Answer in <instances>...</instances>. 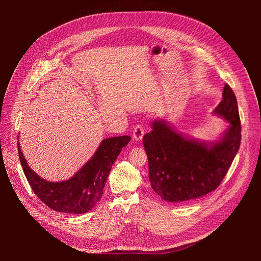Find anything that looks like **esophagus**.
Listing matches in <instances>:
<instances>
[{
    "label": "esophagus",
    "instance_id": "1",
    "mask_svg": "<svg viewBox=\"0 0 261 261\" xmlns=\"http://www.w3.org/2000/svg\"><path fill=\"white\" fill-rule=\"evenodd\" d=\"M143 134H144V130H143L142 126L136 125L133 130V139H135L136 141H140L143 137Z\"/></svg>",
    "mask_w": 261,
    "mask_h": 261
}]
</instances>
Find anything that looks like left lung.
Listing matches in <instances>:
<instances>
[{
  "label": "left lung",
  "mask_w": 261,
  "mask_h": 261,
  "mask_svg": "<svg viewBox=\"0 0 261 261\" xmlns=\"http://www.w3.org/2000/svg\"><path fill=\"white\" fill-rule=\"evenodd\" d=\"M213 114L229 123L218 140L205 141L177 132L164 120L152 122L143 136L151 187L168 202L184 203L218 188L241 144V121L236 95L226 84Z\"/></svg>",
  "instance_id": "1"
}]
</instances>
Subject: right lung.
<instances>
[{
    "label": "right lung",
    "mask_w": 261,
    "mask_h": 261,
    "mask_svg": "<svg viewBox=\"0 0 261 261\" xmlns=\"http://www.w3.org/2000/svg\"><path fill=\"white\" fill-rule=\"evenodd\" d=\"M130 139L128 135L103 139L93 157L72 177L62 181L40 177L28 165L19 142L17 148L24 175L39 199L56 212L79 215L91 211L101 199L110 169Z\"/></svg>",
    "instance_id": "add662e5"
}]
</instances>
